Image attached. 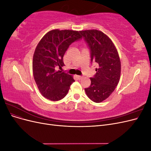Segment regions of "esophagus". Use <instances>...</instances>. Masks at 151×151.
Segmentation results:
<instances>
[{
	"instance_id": "1",
	"label": "esophagus",
	"mask_w": 151,
	"mask_h": 151,
	"mask_svg": "<svg viewBox=\"0 0 151 151\" xmlns=\"http://www.w3.org/2000/svg\"><path fill=\"white\" fill-rule=\"evenodd\" d=\"M77 78H78L79 79H81L82 78H83V77L81 76H77Z\"/></svg>"
}]
</instances>
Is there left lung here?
I'll list each match as a JSON object with an SVG mask.
<instances>
[{"mask_svg": "<svg viewBox=\"0 0 151 151\" xmlns=\"http://www.w3.org/2000/svg\"><path fill=\"white\" fill-rule=\"evenodd\" d=\"M88 44L91 62L97 63L98 68L91 84L85 92L95 103L107 99L115 89L120 79L121 62L117 49L111 40L102 31L97 29L80 31Z\"/></svg>", "mask_w": 151, "mask_h": 151, "instance_id": "obj_1", "label": "left lung"}]
</instances>
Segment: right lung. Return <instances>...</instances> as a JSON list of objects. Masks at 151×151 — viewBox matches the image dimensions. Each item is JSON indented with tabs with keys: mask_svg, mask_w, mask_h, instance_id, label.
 I'll return each instance as SVG.
<instances>
[{
	"mask_svg": "<svg viewBox=\"0 0 151 151\" xmlns=\"http://www.w3.org/2000/svg\"><path fill=\"white\" fill-rule=\"evenodd\" d=\"M79 31L58 29L48 31L36 47L33 58V74L38 88L43 96L59 101L67 95L75 81L73 76L57 70L64 65L63 57L69 45L81 39Z\"/></svg>",
	"mask_w": 151,
	"mask_h": 151,
	"instance_id": "obj_1",
	"label": "right lung"
}]
</instances>
